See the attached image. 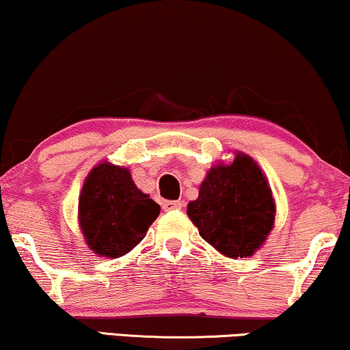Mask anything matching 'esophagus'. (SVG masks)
<instances>
[{
    "instance_id": "esophagus-1",
    "label": "esophagus",
    "mask_w": 350,
    "mask_h": 350,
    "mask_svg": "<svg viewBox=\"0 0 350 350\" xmlns=\"http://www.w3.org/2000/svg\"><path fill=\"white\" fill-rule=\"evenodd\" d=\"M162 208H163V211L182 209V201H163Z\"/></svg>"
}]
</instances>
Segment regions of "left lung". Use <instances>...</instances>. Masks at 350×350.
Instances as JSON below:
<instances>
[{
    "mask_svg": "<svg viewBox=\"0 0 350 350\" xmlns=\"http://www.w3.org/2000/svg\"><path fill=\"white\" fill-rule=\"evenodd\" d=\"M274 213L265 175L245 154L211 168L187 211L202 239L228 258L252 256L269 235Z\"/></svg>",
    "mask_w": 350,
    "mask_h": 350,
    "instance_id": "left-lung-1",
    "label": "left lung"
}]
</instances>
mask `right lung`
I'll use <instances>...</instances> for the list:
<instances>
[{"instance_id":"obj_1","label":"right lung","mask_w":350,"mask_h":350,"mask_svg":"<svg viewBox=\"0 0 350 350\" xmlns=\"http://www.w3.org/2000/svg\"><path fill=\"white\" fill-rule=\"evenodd\" d=\"M161 206L137 189L126 168L103 162L90 172L79 198V222L88 245L100 256L118 258L136 247Z\"/></svg>"}]
</instances>
